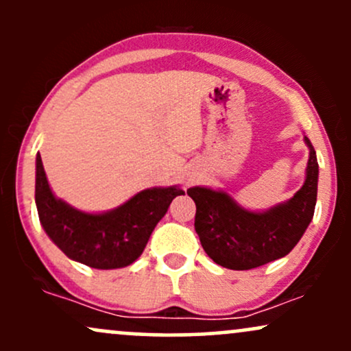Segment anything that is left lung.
Masks as SVG:
<instances>
[{"label":"left lung","instance_id":"left-lung-1","mask_svg":"<svg viewBox=\"0 0 351 351\" xmlns=\"http://www.w3.org/2000/svg\"><path fill=\"white\" fill-rule=\"evenodd\" d=\"M310 148L305 183L287 203L264 213L241 208L228 193L189 188L196 204L195 229L204 252L223 267L249 271L287 256L310 224L317 203L318 163Z\"/></svg>","mask_w":351,"mask_h":351}]
</instances>
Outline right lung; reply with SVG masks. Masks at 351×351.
I'll list each match as a JSON object with an SVG mask.
<instances>
[{"instance_id": "obj_1", "label": "right lung", "mask_w": 351, "mask_h": 351, "mask_svg": "<svg viewBox=\"0 0 351 351\" xmlns=\"http://www.w3.org/2000/svg\"><path fill=\"white\" fill-rule=\"evenodd\" d=\"M178 186L143 189L122 206L102 215L74 209L52 195L41 155L36 156V206L52 243L71 259L94 269H119L135 263Z\"/></svg>"}]
</instances>
